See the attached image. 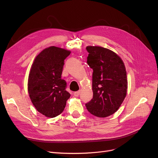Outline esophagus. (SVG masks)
<instances>
[{
    "label": "esophagus",
    "mask_w": 158,
    "mask_h": 158,
    "mask_svg": "<svg viewBox=\"0 0 158 158\" xmlns=\"http://www.w3.org/2000/svg\"><path fill=\"white\" fill-rule=\"evenodd\" d=\"M80 90L77 91V92H75L74 93V96H76V97H78V95H80Z\"/></svg>",
    "instance_id": "obj_1"
}]
</instances>
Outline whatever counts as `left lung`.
Segmentation results:
<instances>
[{"mask_svg": "<svg viewBox=\"0 0 158 158\" xmlns=\"http://www.w3.org/2000/svg\"><path fill=\"white\" fill-rule=\"evenodd\" d=\"M87 63L93 69V98L85 103L88 111L98 117L115 113L127 91V72L115 52L98 46H88Z\"/></svg>", "mask_w": 158, "mask_h": 158, "instance_id": "8db88e82", "label": "left lung"}]
</instances>
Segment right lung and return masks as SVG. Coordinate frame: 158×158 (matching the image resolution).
Returning a JSON list of instances; mask_svg holds the SVG:
<instances>
[{"mask_svg": "<svg viewBox=\"0 0 158 158\" xmlns=\"http://www.w3.org/2000/svg\"><path fill=\"white\" fill-rule=\"evenodd\" d=\"M70 51L56 47L43 50L34 60L28 78V92L33 106L47 117L62 113L70 94L61 78L65 59Z\"/></svg>", "mask_w": 158, "mask_h": 158, "instance_id": "1", "label": "right lung"}]
</instances>
